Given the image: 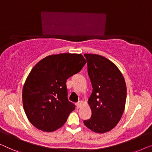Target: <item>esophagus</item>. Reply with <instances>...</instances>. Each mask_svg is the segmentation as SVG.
I'll return each mask as SVG.
<instances>
[{"instance_id":"34e87169","label":"esophagus","mask_w":152,"mask_h":152,"mask_svg":"<svg viewBox=\"0 0 152 152\" xmlns=\"http://www.w3.org/2000/svg\"><path fill=\"white\" fill-rule=\"evenodd\" d=\"M76 106L77 108H79L81 106H82V102H78L76 104Z\"/></svg>"}]
</instances>
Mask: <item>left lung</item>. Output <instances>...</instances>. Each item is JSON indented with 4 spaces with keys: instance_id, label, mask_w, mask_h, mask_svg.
<instances>
[{
    "instance_id": "1",
    "label": "left lung",
    "mask_w": 152,
    "mask_h": 152,
    "mask_svg": "<svg viewBox=\"0 0 152 152\" xmlns=\"http://www.w3.org/2000/svg\"><path fill=\"white\" fill-rule=\"evenodd\" d=\"M93 87L88 99L92 115L84 124L97 133L114 128L125 108L126 85L121 72L114 63L98 54H85Z\"/></svg>"
}]
</instances>
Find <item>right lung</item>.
<instances>
[{
    "label": "right lung",
    "mask_w": 152,
    "mask_h": 152,
    "mask_svg": "<svg viewBox=\"0 0 152 152\" xmlns=\"http://www.w3.org/2000/svg\"><path fill=\"white\" fill-rule=\"evenodd\" d=\"M86 63L81 54L48 56L29 73L22 90L24 112L33 125L53 132L66 122L75 105L67 98V79L80 71Z\"/></svg>",
    "instance_id": "obj_1"
}]
</instances>
